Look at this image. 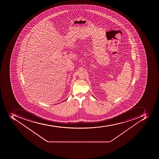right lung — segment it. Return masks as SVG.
Wrapping results in <instances>:
<instances>
[{"label": "right lung", "instance_id": "obj_1", "mask_svg": "<svg viewBox=\"0 0 159 159\" xmlns=\"http://www.w3.org/2000/svg\"><path fill=\"white\" fill-rule=\"evenodd\" d=\"M67 99H68V98L66 99V100H64V101H66V100H67Z\"/></svg>", "mask_w": 159, "mask_h": 159}]
</instances>
